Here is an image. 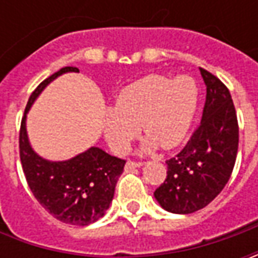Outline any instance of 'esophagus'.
<instances>
[{
  "label": "esophagus",
  "mask_w": 258,
  "mask_h": 258,
  "mask_svg": "<svg viewBox=\"0 0 258 258\" xmlns=\"http://www.w3.org/2000/svg\"><path fill=\"white\" fill-rule=\"evenodd\" d=\"M144 162L142 161H127L126 162V169H132V168H139V166H142Z\"/></svg>",
  "instance_id": "1"
}]
</instances>
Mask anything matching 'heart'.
I'll return each mask as SVG.
<instances>
[{"instance_id":"b5f03b06","label":"heart","mask_w":258,"mask_h":258,"mask_svg":"<svg viewBox=\"0 0 258 258\" xmlns=\"http://www.w3.org/2000/svg\"><path fill=\"white\" fill-rule=\"evenodd\" d=\"M200 102V87L191 76L168 79L148 76L126 86L103 116L104 138L116 154H124L142 124L145 148H175L186 138Z\"/></svg>"}]
</instances>
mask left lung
I'll return each instance as SVG.
<instances>
[{"instance_id": "left-lung-1", "label": "left lung", "mask_w": 258, "mask_h": 258, "mask_svg": "<svg viewBox=\"0 0 258 258\" xmlns=\"http://www.w3.org/2000/svg\"><path fill=\"white\" fill-rule=\"evenodd\" d=\"M207 86L203 119L182 151L166 161V179L154 192L166 211L191 214L221 192L238 151V120L230 90L200 67Z\"/></svg>"}]
</instances>
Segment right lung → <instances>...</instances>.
<instances>
[{"instance_id": "1", "label": "right lung", "mask_w": 258, "mask_h": 258, "mask_svg": "<svg viewBox=\"0 0 258 258\" xmlns=\"http://www.w3.org/2000/svg\"><path fill=\"white\" fill-rule=\"evenodd\" d=\"M67 72H79V69H60L43 80L30 96L20 127V159L27 183L43 208L61 223L89 225L103 217L109 208L126 161L99 148H90L70 161L48 162L34 154L25 132V113L35 97L57 76Z\"/></svg>"}]
</instances>
